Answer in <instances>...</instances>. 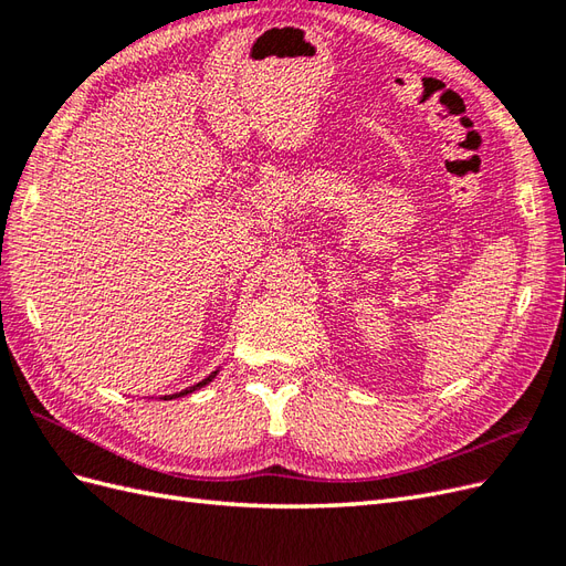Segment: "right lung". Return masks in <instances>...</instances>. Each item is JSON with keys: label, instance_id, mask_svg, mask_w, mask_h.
I'll return each instance as SVG.
<instances>
[{"label": "right lung", "instance_id": "right-lung-1", "mask_svg": "<svg viewBox=\"0 0 566 566\" xmlns=\"http://www.w3.org/2000/svg\"><path fill=\"white\" fill-rule=\"evenodd\" d=\"M217 373L219 370H214V373H210L208 378L205 380H200V382H196L193 387H186V389H181V391H177V394H165V397H160V399H165V401H169V399H179V397H186V394H193L196 389H200V387H205V385H210L214 378H217Z\"/></svg>", "mask_w": 566, "mask_h": 566}]
</instances>
